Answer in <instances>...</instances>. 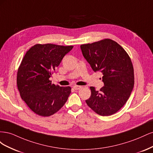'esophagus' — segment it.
<instances>
[{
  "label": "esophagus",
  "instance_id": "obj_1",
  "mask_svg": "<svg viewBox=\"0 0 153 153\" xmlns=\"http://www.w3.org/2000/svg\"><path fill=\"white\" fill-rule=\"evenodd\" d=\"M73 88L74 89H75V90H79L80 89H81V88H82V86H80V85H74L73 87Z\"/></svg>",
  "mask_w": 153,
  "mask_h": 153
}]
</instances>
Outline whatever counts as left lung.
Here are the masks:
<instances>
[{"mask_svg": "<svg viewBox=\"0 0 153 153\" xmlns=\"http://www.w3.org/2000/svg\"><path fill=\"white\" fill-rule=\"evenodd\" d=\"M80 48L92 69L103 75L104 86L100 91L90 87L91 95L86 103L102 116L116 113L126 103L134 86L130 57L121 45L110 39L81 45Z\"/></svg>", "mask_w": 153, "mask_h": 153, "instance_id": "left-lung-1", "label": "left lung"}]
</instances>
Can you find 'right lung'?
<instances>
[{
  "label": "right lung",
  "instance_id": "obj_1",
  "mask_svg": "<svg viewBox=\"0 0 153 153\" xmlns=\"http://www.w3.org/2000/svg\"><path fill=\"white\" fill-rule=\"evenodd\" d=\"M73 46L36 44L27 51L17 72L22 99L35 114L50 116L61 109L71 93L70 87L55 85L50 78Z\"/></svg>",
  "mask_w": 153,
  "mask_h": 153
}]
</instances>
